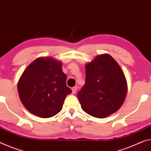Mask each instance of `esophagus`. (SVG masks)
<instances>
[{
  "instance_id": "34e87169",
  "label": "esophagus",
  "mask_w": 151,
  "mask_h": 151,
  "mask_svg": "<svg viewBox=\"0 0 151 151\" xmlns=\"http://www.w3.org/2000/svg\"><path fill=\"white\" fill-rule=\"evenodd\" d=\"M71 90H72V93L73 94H75L76 92V90H77V87L75 86V87H73L72 88H71Z\"/></svg>"
}]
</instances>
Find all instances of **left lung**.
<instances>
[{"mask_svg": "<svg viewBox=\"0 0 151 151\" xmlns=\"http://www.w3.org/2000/svg\"><path fill=\"white\" fill-rule=\"evenodd\" d=\"M127 94L124 73L113 58L100 55L86 65L85 84L77 96L83 111L106 117L121 107Z\"/></svg>", "mask_w": 151, "mask_h": 151, "instance_id": "obj_1", "label": "left lung"}]
</instances>
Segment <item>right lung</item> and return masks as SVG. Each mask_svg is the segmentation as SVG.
<instances>
[{
    "instance_id": "add662e5",
    "label": "right lung",
    "mask_w": 151,
    "mask_h": 151,
    "mask_svg": "<svg viewBox=\"0 0 151 151\" xmlns=\"http://www.w3.org/2000/svg\"><path fill=\"white\" fill-rule=\"evenodd\" d=\"M61 63L50 57H40L25 69L17 85L22 103L32 114L42 118L61 111L65 99L71 93Z\"/></svg>"
}]
</instances>
